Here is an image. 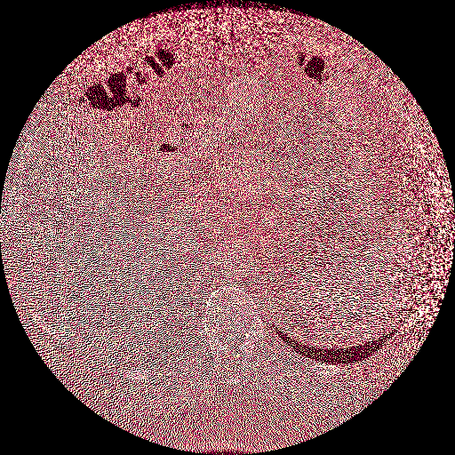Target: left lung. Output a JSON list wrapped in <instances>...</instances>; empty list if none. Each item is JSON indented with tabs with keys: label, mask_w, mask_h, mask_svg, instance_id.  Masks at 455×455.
I'll list each match as a JSON object with an SVG mask.
<instances>
[{
	"label": "left lung",
	"mask_w": 455,
	"mask_h": 455,
	"mask_svg": "<svg viewBox=\"0 0 455 455\" xmlns=\"http://www.w3.org/2000/svg\"><path fill=\"white\" fill-rule=\"evenodd\" d=\"M388 336H385L381 341H387ZM381 345L378 341H371V343H366V345L356 346V347H345V349H321V347H307V351H313L314 356L311 358H317V360H323V358H328L330 361H360L363 358H368L370 355H373L376 349H379ZM296 346H300L296 345Z\"/></svg>",
	"instance_id": "8db88e82"
}]
</instances>
